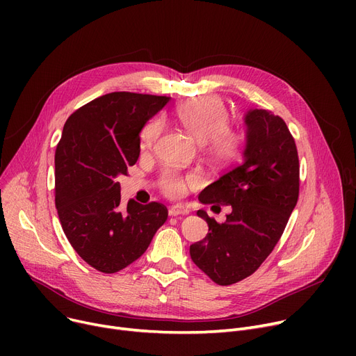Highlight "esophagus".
Segmentation results:
<instances>
[{"mask_svg": "<svg viewBox=\"0 0 356 356\" xmlns=\"http://www.w3.org/2000/svg\"><path fill=\"white\" fill-rule=\"evenodd\" d=\"M168 213H170V216H180V215H188L189 213V209L181 207V204H176V207H172L170 211H168Z\"/></svg>", "mask_w": 356, "mask_h": 356, "instance_id": "obj_1", "label": "esophagus"}]
</instances>
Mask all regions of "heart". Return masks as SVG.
Instances as JSON below:
<instances>
[{
	"instance_id": "heart-1",
	"label": "heart",
	"mask_w": 356,
	"mask_h": 356,
	"mask_svg": "<svg viewBox=\"0 0 356 356\" xmlns=\"http://www.w3.org/2000/svg\"><path fill=\"white\" fill-rule=\"evenodd\" d=\"M176 115L183 128L196 138L204 143V152L219 164L235 161L244 147V134L239 129L228 125L229 114L222 99L216 97H203L189 99L180 104ZM163 131V120L156 117L145 122L141 128L138 143L141 152L152 149ZM196 184L193 175L181 176L175 170H164L160 176V189L168 197H180L189 186Z\"/></svg>"
}]
</instances>
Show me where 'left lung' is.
I'll list each match as a JSON object with an SVG mask.
<instances>
[{
  "label": "left lung",
  "mask_w": 356,
  "mask_h": 356,
  "mask_svg": "<svg viewBox=\"0 0 356 356\" xmlns=\"http://www.w3.org/2000/svg\"><path fill=\"white\" fill-rule=\"evenodd\" d=\"M244 161L204 188V204H231L223 223L204 211L209 232L191 245L193 263L219 286L255 273L282 238L298 199L300 165L293 136L278 115L251 109L245 115Z\"/></svg>",
  "instance_id": "8db88e82"
}]
</instances>
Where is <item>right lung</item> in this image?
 <instances>
[{
  "label": "right lung",
  "instance_id": "1",
  "mask_svg": "<svg viewBox=\"0 0 356 356\" xmlns=\"http://www.w3.org/2000/svg\"><path fill=\"white\" fill-rule=\"evenodd\" d=\"M168 97L112 92L76 109L54 154V202L73 250L95 270L112 274L138 259L167 220V208L129 200L121 207L117 177L140 156L144 124Z\"/></svg>",
  "mask_w": 356,
  "mask_h": 356
}]
</instances>
